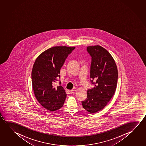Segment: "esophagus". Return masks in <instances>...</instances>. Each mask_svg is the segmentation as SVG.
I'll use <instances>...</instances> for the list:
<instances>
[{"label": "esophagus", "instance_id": "1", "mask_svg": "<svg viewBox=\"0 0 146 146\" xmlns=\"http://www.w3.org/2000/svg\"><path fill=\"white\" fill-rule=\"evenodd\" d=\"M75 92H76V90H71V91H70V93H75Z\"/></svg>", "mask_w": 146, "mask_h": 146}]
</instances>
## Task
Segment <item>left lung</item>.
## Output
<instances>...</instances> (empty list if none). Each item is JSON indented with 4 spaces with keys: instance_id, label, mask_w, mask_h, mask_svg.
Wrapping results in <instances>:
<instances>
[{
    "instance_id": "left-lung-1",
    "label": "left lung",
    "mask_w": 146,
    "mask_h": 146,
    "mask_svg": "<svg viewBox=\"0 0 146 146\" xmlns=\"http://www.w3.org/2000/svg\"><path fill=\"white\" fill-rule=\"evenodd\" d=\"M92 57L90 77L95 87L87 91L86 100L82 101L84 109L95 113L105 108L115 94L117 85V67L110 53L100 46H88Z\"/></svg>"
}]
</instances>
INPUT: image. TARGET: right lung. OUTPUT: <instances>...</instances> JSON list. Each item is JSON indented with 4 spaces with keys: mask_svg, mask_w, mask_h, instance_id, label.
I'll return each instance as SVG.
<instances>
[{
    "mask_svg": "<svg viewBox=\"0 0 146 146\" xmlns=\"http://www.w3.org/2000/svg\"><path fill=\"white\" fill-rule=\"evenodd\" d=\"M75 47L55 46L45 50L36 58L31 72L34 94L38 102L51 111L62 108L67 97L61 86H54L60 78V70L68 55Z\"/></svg>",
    "mask_w": 146,
    "mask_h": 146,
    "instance_id": "add662e5",
    "label": "right lung"
}]
</instances>
